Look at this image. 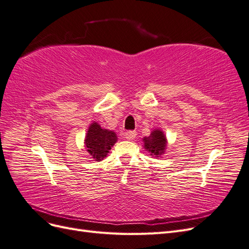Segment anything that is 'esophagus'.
<instances>
[{
  "label": "esophagus",
  "instance_id": "obj_1",
  "mask_svg": "<svg viewBox=\"0 0 249 249\" xmlns=\"http://www.w3.org/2000/svg\"><path fill=\"white\" fill-rule=\"evenodd\" d=\"M136 135H137V133L135 131H127V132H125L124 136L127 140H133V139H135V137H136Z\"/></svg>",
  "mask_w": 249,
  "mask_h": 249
}]
</instances>
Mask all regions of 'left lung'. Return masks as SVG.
I'll return each instance as SVG.
<instances>
[{
  "instance_id": "obj_1",
  "label": "left lung",
  "mask_w": 249,
  "mask_h": 249,
  "mask_svg": "<svg viewBox=\"0 0 249 249\" xmlns=\"http://www.w3.org/2000/svg\"><path fill=\"white\" fill-rule=\"evenodd\" d=\"M144 148L150 154V156L160 157L164 154L167 146V140L165 134L161 130H154L148 137L143 138Z\"/></svg>"
}]
</instances>
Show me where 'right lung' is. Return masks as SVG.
Returning a JSON list of instances; mask_svg holds the SVG:
<instances>
[{
  "instance_id": "1",
  "label": "right lung",
  "mask_w": 249,
  "mask_h": 249,
  "mask_svg": "<svg viewBox=\"0 0 249 249\" xmlns=\"http://www.w3.org/2000/svg\"><path fill=\"white\" fill-rule=\"evenodd\" d=\"M117 141L115 132L102 129L97 123L89 125L85 137V146L87 152L95 161H102L107 157L111 147Z\"/></svg>"
}]
</instances>
